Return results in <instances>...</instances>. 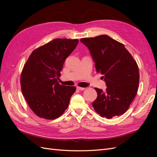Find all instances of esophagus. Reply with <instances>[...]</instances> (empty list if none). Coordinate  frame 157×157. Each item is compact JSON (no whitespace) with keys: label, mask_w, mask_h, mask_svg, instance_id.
<instances>
[{"label":"esophagus","mask_w":157,"mask_h":157,"mask_svg":"<svg viewBox=\"0 0 157 157\" xmlns=\"http://www.w3.org/2000/svg\"><path fill=\"white\" fill-rule=\"evenodd\" d=\"M77 89L78 90H84L86 89V88H82V87L77 86Z\"/></svg>","instance_id":"obj_1"}]
</instances>
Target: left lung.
I'll use <instances>...</instances> for the list:
<instances>
[{"mask_svg":"<svg viewBox=\"0 0 157 157\" xmlns=\"http://www.w3.org/2000/svg\"><path fill=\"white\" fill-rule=\"evenodd\" d=\"M80 42L88 48L97 72L103 75L105 92L98 94L92 106L102 117L111 118L124 114L138 89L140 74L136 61L121 42L105 35L84 38Z\"/></svg>","mask_w":157,"mask_h":157,"instance_id":"left-lung-1","label":"left lung"}]
</instances>
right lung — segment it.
<instances>
[{"instance_id":"1","label":"right lung","mask_w":157,"mask_h":157,"mask_svg":"<svg viewBox=\"0 0 157 157\" xmlns=\"http://www.w3.org/2000/svg\"><path fill=\"white\" fill-rule=\"evenodd\" d=\"M78 39H56L35 49L21 75V91L31 110L40 118L53 120L67 109L75 86L60 85L58 80L66 58Z\"/></svg>"}]
</instances>
